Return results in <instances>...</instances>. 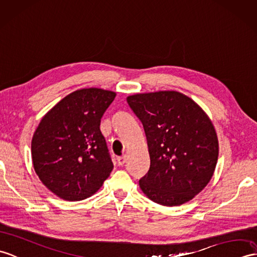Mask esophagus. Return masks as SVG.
Instances as JSON below:
<instances>
[{
	"mask_svg": "<svg viewBox=\"0 0 257 257\" xmlns=\"http://www.w3.org/2000/svg\"><path fill=\"white\" fill-rule=\"evenodd\" d=\"M117 162H118V164H119V165H123L124 163L127 162V157H126V156L119 157V158L117 159Z\"/></svg>",
	"mask_w": 257,
	"mask_h": 257,
	"instance_id": "34e87169",
	"label": "esophagus"
}]
</instances>
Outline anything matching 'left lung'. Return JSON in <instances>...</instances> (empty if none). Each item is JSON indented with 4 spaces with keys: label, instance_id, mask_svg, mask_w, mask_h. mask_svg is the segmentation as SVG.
<instances>
[{
    "label": "left lung",
    "instance_id": "left-lung-1",
    "mask_svg": "<svg viewBox=\"0 0 257 257\" xmlns=\"http://www.w3.org/2000/svg\"><path fill=\"white\" fill-rule=\"evenodd\" d=\"M130 108L142 122L150 169L139 181L149 199L180 206L199 194L216 169V129L201 107L176 91L130 95Z\"/></svg>",
    "mask_w": 257,
    "mask_h": 257
}]
</instances>
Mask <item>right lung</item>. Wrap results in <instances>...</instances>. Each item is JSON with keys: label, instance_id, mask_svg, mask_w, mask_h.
<instances>
[{"label": "right lung", "instance_id": "right-lung-1", "mask_svg": "<svg viewBox=\"0 0 257 257\" xmlns=\"http://www.w3.org/2000/svg\"><path fill=\"white\" fill-rule=\"evenodd\" d=\"M115 97V92L103 88L77 89L40 120L32 140L34 169L45 186L60 198H87L112 171L99 124Z\"/></svg>", "mask_w": 257, "mask_h": 257}]
</instances>
